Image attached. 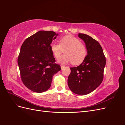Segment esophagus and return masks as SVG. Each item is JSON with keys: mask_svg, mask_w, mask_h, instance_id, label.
Returning <instances> with one entry per match:
<instances>
[{"mask_svg": "<svg viewBox=\"0 0 125 125\" xmlns=\"http://www.w3.org/2000/svg\"><path fill=\"white\" fill-rule=\"evenodd\" d=\"M60 67H61V68H62V69L64 67H65V66H64L63 65H61V66H60Z\"/></svg>", "mask_w": 125, "mask_h": 125, "instance_id": "esophagus-1", "label": "esophagus"}]
</instances>
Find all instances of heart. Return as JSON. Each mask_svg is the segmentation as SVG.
Listing matches in <instances>:
<instances>
[{
	"mask_svg": "<svg viewBox=\"0 0 125 125\" xmlns=\"http://www.w3.org/2000/svg\"><path fill=\"white\" fill-rule=\"evenodd\" d=\"M51 50L55 57L58 58L65 50V54L58 59L62 63L72 62L75 65H79L84 60L87 54L85 45L76 37L71 35L64 36L59 40V44L52 43Z\"/></svg>",
	"mask_w": 125,
	"mask_h": 125,
	"instance_id": "b5f03b06",
	"label": "heart"
}]
</instances>
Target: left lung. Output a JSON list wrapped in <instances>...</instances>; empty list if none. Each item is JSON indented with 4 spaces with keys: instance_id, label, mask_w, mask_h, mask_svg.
Wrapping results in <instances>:
<instances>
[{
    "instance_id": "1",
    "label": "left lung",
    "mask_w": 125,
    "mask_h": 125,
    "mask_svg": "<svg viewBox=\"0 0 125 125\" xmlns=\"http://www.w3.org/2000/svg\"><path fill=\"white\" fill-rule=\"evenodd\" d=\"M78 36L84 42L88 55L79 66L70 68L68 84L74 93L84 95L95 90L103 81L106 58L97 41L85 34L79 33Z\"/></svg>"
}]
</instances>
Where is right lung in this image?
Here are the masks:
<instances>
[{"instance_id": "add662e5", "label": "right lung", "mask_w": 125, "mask_h": 125, "mask_svg": "<svg viewBox=\"0 0 125 125\" xmlns=\"http://www.w3.org/2000/svg\"><path fill=\"white\" fill-rule=\"evenodd\" d=\"M58 34L40 31L26 39L18 58L21 79L32 91L42 93L51 87L52 77L61 70L56 64L50 46Z\"/></svg>"}]
</instances>
